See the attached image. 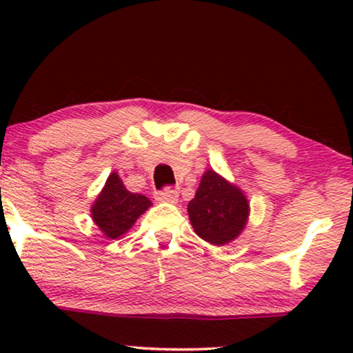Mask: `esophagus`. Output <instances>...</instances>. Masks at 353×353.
Listing matches in <instances>:
<instances>
[{"instance_id": "obj_1", "label": "esophagus", "mask_w": 353, "mask_h": 353, "mask_svg": "<svg viewBox=\"0 0 353 353\" xmlns=\"http://www.w3.org/2000/svg\"><path fill=\"white\" fill-rule=\"evenodd\" d=\"M156 201L159 202H168V204H175L178 201V192L173 190H162L156 192Z\"/></svg>"}]
</instances>
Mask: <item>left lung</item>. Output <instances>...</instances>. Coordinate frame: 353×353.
Segmentation results:
<instances>
[{
	"instance_id": "obj_1",
	"label": "left lung",
	"mask_w": 353,
	"mask_h": 353,
	"mask_svg": "<svg viewBox=\"0 0 353 353\" xmlns=\"http://www.w3.org/2000/svg\"><path fill=\"white\" fill-rule=\"evenodd\" d=\"M250 205L239 186L207 168L201 178L194 199L188 204V215L201 239L225 245L243 233L249 220Z\"/></svg>"
}]
</instances>
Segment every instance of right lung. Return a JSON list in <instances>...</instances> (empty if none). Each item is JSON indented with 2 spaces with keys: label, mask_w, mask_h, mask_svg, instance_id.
I'll return each mask as SVG.
<instances>
[{
  "label": "right lung",
  "mask_w": 353,
  "mask_h": 353,
  "mask_svg": "<svg viewBox=\"0 0 353 353\" xmlns=\"http://www.w3.org/2000/svg\"><path fill=\"white\" fill-rule=\"evenodd\" d=\"M151 205L149 197L128 191L117 172H112L91 205V219L105 238L117 239Z\"/></svg>",
  "instance_id": "right-lung-1"
}]
</instances>
